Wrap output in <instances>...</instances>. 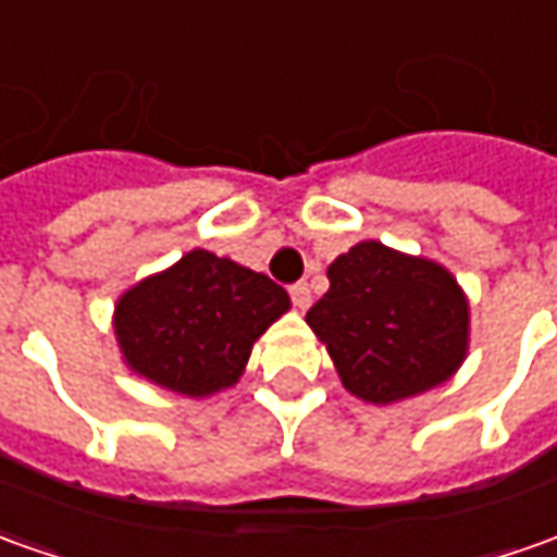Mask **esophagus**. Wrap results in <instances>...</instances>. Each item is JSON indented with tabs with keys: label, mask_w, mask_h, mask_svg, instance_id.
I'll return each mask as SVG.
<instances>
[{
	"label": "esophagus",
	"mask_w": 557,
	"mask_h": 557,
	"mask_svg": "<svg viewBox=\"0 0 557 557\" xmlns=\"http://www.w3.org/2000/svg\"><path fill=\"white\" fill-rule=\"evenodd\" d=\"M289 295H293V301L301 310L310 308V286H308V283H295L293 289H289Z\"/></svg>",
	"instance_id": "esophagus-1"
}]
</instances>
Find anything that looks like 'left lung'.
<instances>
[{
	"instance_id": "obj_1",
	"label": "left lung",
	"mask_w": 557,
	"mask_h": 557,
	"mask_svg": "<svg viewBox=\"0 0 557 557\" xmlns=\"http://www.w3.org/2000/svg\"><path fill=\"white\" fill-rule=\"evenodd\" d=\"M308 310L347 393L393 406L445 384L469 350V298L445 264L362 240L329 264Z\"/></svg>"
}]
</instances>
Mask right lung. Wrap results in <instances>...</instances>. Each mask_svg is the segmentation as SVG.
Instances as JSON below:
<instances>
[{"label": "right lung", "mask_w": 557, "mask_h": 557, "mask_svg": "<svg viewBox=\"0 0 557 557\" xmlns=\"http://www.w3.org/2000/svg\"><path fill=\"white\" fill-rule=\"evenodd\" d=\"M293 308L274 280L191 249L115 301L112 329L124 366L149 384L188 399L234 387L252 344Z\"/></svg>", "instance_id": "add662e5"}]
</instances>
